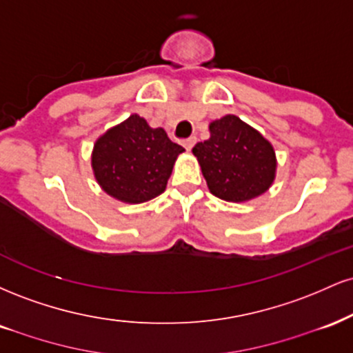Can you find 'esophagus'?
Wrapping results in <instances>:
<instances>
[{
  "label": "esophagus",
  "instance_id": "1",
  "mask_svg": "<svg viewBox=\"0 0 353 353\" xmlns=\"http://www.w3.org/2000/svg\"><path fill=\"white\" fill-rule=\"evenodd\" d=\"M196 141H197V137H196V136H192V137H188V139H184V141H182V145H184V148L188 149V151H190V149L194 148V144H196Z\"/></svg>",
  "mask_w": 353,
  "mask_h": 353
}]
</instances>
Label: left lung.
I'll list each match as a JSON object with an SVG mask.
<instances>
[{"label":"left lung","mask_w":353,"mask_h":353,"mask_svg":"<svg viewBox=\"0 0 353 353\" xmlns=\"http://www.w3.org/2000/svg\"><path fill=\"white\" fill-rule=\"evenodd\" d=\"M210 137L192 148L208 188L219 199L244 202L261 196L275 176L274 148L237 116L209 125Z\"/></svg>","instance_id":"8db88e82"}]
</instances>
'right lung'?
<instances>
[{
  "label": "right lung",
  "mask_w": 353,
  "mask_h": 353,
  "mask_svg": "<svg viewBox=\"0 0 353 353\" xmlns=\"http://www.w3.org/2000/svg\"><path fill=\"white\" fill-rule=\"evenodd\" d=\"M182 151L163 128H149L145 119L132 114L96 141L92 169L109 196L139 204L164 192Z\"/></svg>",
  "instance_id": "right-lung-1"
}]
</instances>
